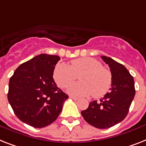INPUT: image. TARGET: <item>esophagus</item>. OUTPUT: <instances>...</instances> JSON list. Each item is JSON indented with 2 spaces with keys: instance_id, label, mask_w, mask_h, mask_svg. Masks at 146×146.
<instances>
[{
  "instance_id": "obj_1",
  "label": "esophagus",
  "mask_w": 146,
  "mask_h": 146,
  "mask_svg": "<svg viewBox=\"0 0 146 146\" xmlns=\"http://www.w3.org/2000/svg\"><path fill=\"white\" fill-rule=\"evenodd\" d=\"M70 98L71 99H73V100H79V98H75V97H73V96H70Z\"/></svg>"
}]
</instances>
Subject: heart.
<instances>
[{"label":"heart","instance_id":"obj_1","mask_svg":"<svg viewBox=\"0 0 146 146\" xmlns=\"http://www.w3.org/2000/svg\"><path fill=\"white\" fill-rule=\"evenodd\" d=\"M80 75L81 82L70 85L67 88L70 94L85 97L92 94L94 98L104 97L112 86V76L101 63L92 58H81L71 61L70 66L59 63L54 67L53 78L61 88H66Z\"/></svg>","mask_w":146,"mask_h":146}]
</instances>
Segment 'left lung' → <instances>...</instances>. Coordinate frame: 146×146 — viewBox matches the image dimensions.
Listing matches in <instances>:
<instances>
[{
  "label": "left lung",
  "mask_w": 146,
  "mask_h": 146,
  "mask_svg": "<svg viewBox=\"0 0 146 146\" xmlns=\"http://www.w3.org/2000/svg\"><path fill=\"white\" fill-rule=\"evenodd\" d=\"M112 76V87L100 101L94 100L81 114L86 121L99 129L110 128L124 120L135 96L133 77L124 65L101 56Z\"/></svg>",
  "instance_id": "8db88e82"
}]
</instances>
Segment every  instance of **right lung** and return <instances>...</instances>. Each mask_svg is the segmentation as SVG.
Returning <instances> with one entry per match:
<instances>
[{
  "instance_id": "add662e5",
  "label": "right lung",
  "mask_w": 146,
  "mask_h": 146,
  "mask_svg": "<svg viewBox=\"0 0 146 146\" xmlns=\"http://www.w3.org/2000/svg\"><path fill=\"white\" fill-rule=\"evenodd\" d=\"M58 55L40 54L20 65L9 82L7 98L22 122L42 128L58 117L68 95L53 79Z\"/></svg>"
}]
</instances>
